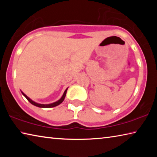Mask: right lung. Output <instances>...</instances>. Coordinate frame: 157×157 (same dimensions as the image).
<instances>
[{
    "label": "right lung",
    "mask_w": 157,
    "mask_h": 157,
    "mask_svg": "<svg viewBox=\"0 0 157 157\" xmlns=\"http://www.w3.org/2000/svg\"><path fill=\"white\" fill-rule=\"evenodd\" d=\"M67 90H68V88L65 90V91L63 92V95L62 96V98H61L59 100H57V101H56V102H53V103H50V104H46V105L39 104V103H37L36 102H34V101H33V100H31L30 98L28 97L27 95H26L24 94V93L22 92V91H21V93H22V94L24 95L26 99H27L29 101V102L31 103L32 105L36 106V107H40V108H52V107H56V106H58L59 105H60L61 103H62L63 101L64 100V98L66 97V91H67Z\"/></svg>",
    "instance_id": "right-lung-1"
}]
</instances>
